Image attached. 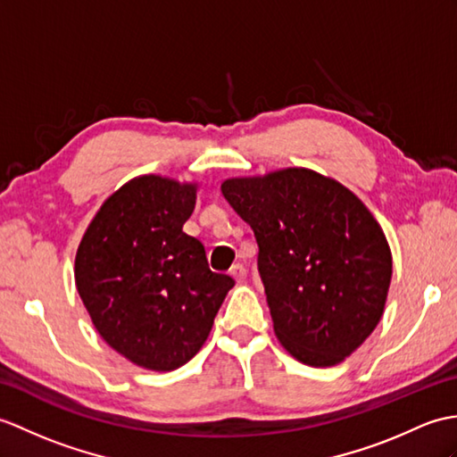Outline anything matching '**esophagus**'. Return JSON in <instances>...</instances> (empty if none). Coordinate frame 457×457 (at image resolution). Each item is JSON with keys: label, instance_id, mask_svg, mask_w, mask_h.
<instances>
[{"label": "esophagus", "instance_id": "esophagus-1", "mask_svg": "<svg viewBox=\"0 0 457 457\" xmlns=\"http://www.w3.org/2000/svg\"><path fill=\"white\" fill-rule=\"evenodd\" d=\"M229 274H231V277L236 278V280L241 284V282H245V278H247V269L243 267V264H233L231 270H229Z\"/></svg>", "mask_w": 457, "mask_h": 457}]
</instances>
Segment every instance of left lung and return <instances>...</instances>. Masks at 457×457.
Wrapping results in <instances>:
<instances>
[{
	"instance_id": "obj_1",
	"label": "left lung",
	"mask_w": 457,
	"mask_h": 457,
	"mask_svg": "<svg viewBox=\"0 0 457 457\" xmlns=\"http://www.w3.org/2000/svg\"><path fill=\"white\" fill-rule=\"evenodd\" d=\"M221 193L257 239L282 346L307 366L343 362L372 335L387 298L391 251L376 218L310 169L228 179Z\"/></svg>"
}]
</instances>
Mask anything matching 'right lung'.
<instances>
[{"mask_svg": "<svg viewBox=\"0 0 457 457\" xmlns=\"http://www.w3.org/2000/svg\"><path fill=\"white\" fill-rule=\"evenodd\" d=\"M195 203V185L136 177L104 200L76 254V286L95 328L155 372L198 353L236 284L212 272L203 243L183 231Z\"/></svg>", "mask_w": 457, "mask_h": 457, "instance_id": "1", "label": "right lung"}]
</instances>
